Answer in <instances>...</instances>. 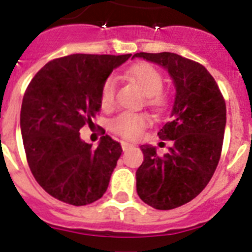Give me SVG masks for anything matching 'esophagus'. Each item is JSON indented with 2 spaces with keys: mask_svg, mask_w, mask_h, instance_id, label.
Segmentation results:
<instances>
[{
  "mask_svg": "<svg viewBox=\"0 0 252 252\" xmlns=\"http://www.w3.org/2000/svg\"><path fill=\"white\" fill-rule=\"evenodd\" d=\"M131 147H133V144H130V143H128V142H122V149H123V150L130 149Z\"/></svg>",
  "mask_w": 252,
  "mask_h": 252,
  "instance_id": "obj_1",
  "label": "esophagus"
}]
</instances>
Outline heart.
I'll return each mask as SVG.
<instances>
[{
  "instance_id": "b5f03b06",
  "label": "heart",
  "mask_w": 252,
  "mask_h": 252,
  "mask_svg": "<svg viewBox=\"0 0 252 252\" xmlns=\"http://www.w3.org/2000/svg\"><path fill=\"white\" fill-rule=\"evenodd\" d=\"M128 78L137 83L145 94V103L155 110H163L168 105V95L163 93L164 79L161 73L149 63H138L129 68ZM117 83L113 77L105 79L100 88L99 103L103 109H110L115 103ZM150 124V118L144 113L123 112L110 121V129L126 139H137L143 129Z\"/></svg>"
}]
</instances>
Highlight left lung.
<instances>
[{
  "instance_id": "1",
  "label": "left lung",
  "mask_w": 252,
  "mask_h": 252,
  "mask_svg": "<svg viewBox=\"0 0 252 252\" xmlns=\"http://www.w3.org/2000/svg\"><path fill=\"white\" fill-rule=\"evenodd\" d=\"M166 68L176 87L170 121L158 131L173 140L163 157L142 145L144 161L137 170V192L145 204L170 210L191 201L210 182L218 166L226 124V105L205 67L176 53H135Z\"/></svg>"
}]
</instances>
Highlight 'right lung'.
Wrapping results in <instances>:
<instances>
[{
    "instance_id": "obj_1",
    "label": "right lung",
    "mask_w": 252,
    "mask_h": 252,
    "mask_svg": "<svg viewBox=\"0 0 252 252\" xmlns=\"http://www.w3.org/2000/svg\"><path fill=\"white\" fill-rule=\"evenodd\" d=\"M131 55H77L42 67L25 92L21 133L28 166L51 196L76 206L103 196L122 154L118 142L103 135L98 148L79 130L100 109V88L113 69Z\"/></svg>"
}]
</instances>
